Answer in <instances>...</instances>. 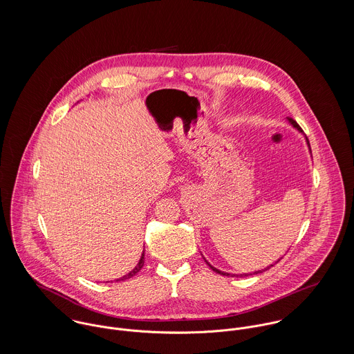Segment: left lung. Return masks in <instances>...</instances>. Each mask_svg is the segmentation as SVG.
<instances>
[{"mask_svg":"<svg viewBox=\"0 0 354 354\" xmlns=\"http://www.w3.org/2000/svg\"><path fill=\"white\" fill-rule=\"evenodd\" d=\"M288 122H289V124H290V125H292V127H293V128H296V129H297V131H299V132H301V133H303V129H301V128H300V125H299V124H297V122H296V121H295V120H293V118H290V117H289V118H288ZM305 140H306V145H308V149H309V150H310V146H309V140H308V139H306V138H305ZM204 260H205V259H204ZM205 263H207V264H208V266H209V268H211V270H212V271H215V272H216V274H221V275H226V277H229V275H230V274H229V272H225V271H221V270H218V268H215V267H214V266H211V264H209V263H208V261H207V260H205ZM275 263H277V261H275ZM272 266H274V264H270V266H267V267H266V268H263V270H257V271H254V272H251V274H240V275H236V274H232V277H248V275H254V274H261V272H264V271H267V270H268V268H271V267H272Z\"/></svg>","mask_w":354,"mask_h":354,"instance_id":"obj_1","label":"left lung"}]
</instances>
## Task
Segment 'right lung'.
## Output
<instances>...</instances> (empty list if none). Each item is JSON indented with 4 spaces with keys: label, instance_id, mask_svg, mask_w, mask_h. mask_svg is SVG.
Instances as JSON below:
<instances>
[{
    "label": "right lung",
    "instance_id": "add662e5",
    "mask_svg": "<svg viewBox=\"0 0 354 354\" xmlns=\"http://www.w3.org/2000/svg\"><path fill=\"white\" fill-rule=\"evenodd\" d=\"M145 266V251L142 253V257H140V260H139V263L136 264V267L132 270V271H129L127 275H124V277H121V278H118V279H115L117 282L118 281H125V279H129V278H132L133 275H136L140 270H142V267Z\"/></svg>",
    "mask_w": 354,
    "mask_h": 354
}]
</instances>
